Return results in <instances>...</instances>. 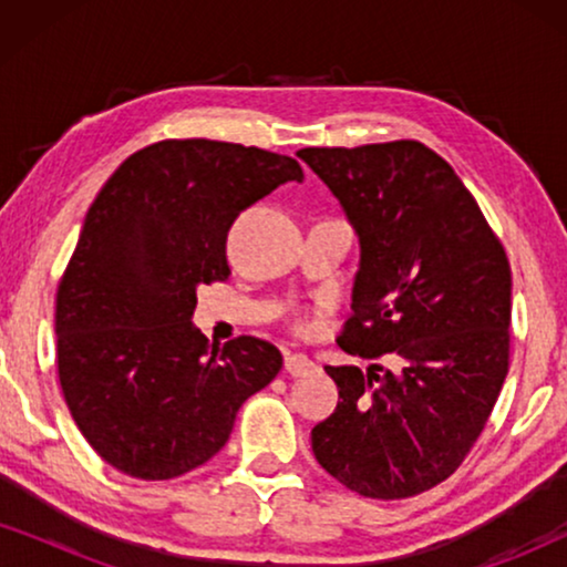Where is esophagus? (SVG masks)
I'll list each match as a JSON object with an SVG mask.
<instances>
[{"label":"esophagus","mask_w":567,"mask_h":567,"mask_svg":"<svg viewBox=\"0 0 567 567\" xmlns=\"http://www.w3.org/2000/svg\"><path fill=\"white\" fill-rule=\"evenodd\" d=\"M284 369H286V374H291V377H307V374H312L317 367L307 359L305 353H286Z\"/></svg>","instance_id":"34e87169"}]
</instances>
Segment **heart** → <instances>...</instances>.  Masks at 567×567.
<instances>
[{
	"instance_id": "obj_1",
	"label": "heart",
	"mask_w": 567,
	"mask_h": 567,
	"mask_svg": "<svg viewBox=\"0 0 567 567\" xmlns=\"http://www.w3.org/2000/svg\"><path fill=\"white\" fill-rule=\"evenodd\" d=\"M312 317H315V309H297V312H293V328L299 332H307L315 322Z\"/></svg>"
}]
</instances>
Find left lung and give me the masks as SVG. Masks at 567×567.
Here are the masks:
<instances>
[{"mask_svg": "<svg viewBox=\"0 0 567 567\" xmlns=\"http://www.w3.org/2000/svg\"><path fill=\"white\" fill-rule=\"evenodd\" d=\"M361 245L338 346L371 363L324 367L338 408L312 429L324 472L367 498L444 483L483 433L508 374L511 266L477 200L421 142L297 152Z\"/></svg>", "mask_w": 567, "mask_h": 567, "instance_id": "obj_1", "label": "left lung"}]
</instances>
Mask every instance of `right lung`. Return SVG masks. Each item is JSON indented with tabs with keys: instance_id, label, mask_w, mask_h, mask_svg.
<instances>
[{
	"instance_id": "1",
	"label": "right lung",
	"mask_w": 567,
	"mask_h": 567,
	"mask_svg": "<svg viewBox=\"0 0 567 567\" xmlns=\"http://www.w3.org/2000/svg\"><path fill=\"white\" fill-rule=\"evenodd\" d=\"M289 181L305 173L286 154L167 138L131 154L92 200L56 291V363L76 429L123 475L200 467L281 371L268 340L212 348L190 317L198 286L231 274V221Z\"/></svg>"
}]
</instances>
